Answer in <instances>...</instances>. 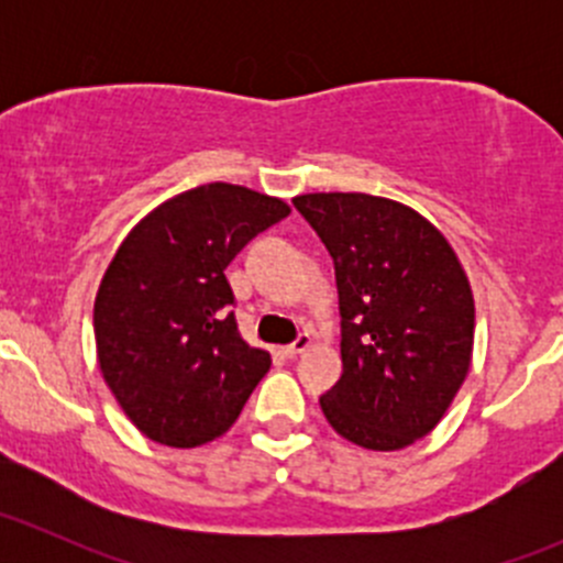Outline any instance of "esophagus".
Masks as SVG:
<instances>
[{"label": "esophagus", "instance_id": "esophagus-1", "mask_svg": "<svg viewBox=\"0 0 563 563\" xmlns=\"http://www.w3.org/2000/svg\"><path fill=\"white\" fill-rule=\"evenodd\" d=\"M310 345H313V338H310L308 332H302L297 340H294V343L283 345V354H286V356H297V354H302V351H308Z\"/></svg>", "mask_w": 563, "mask_h": 563}]
</instances>
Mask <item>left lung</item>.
Returning <instances> with one entry per match:
<instances>
[{
  "label": "left lung",
  "mask_w": 563,
  "mask_h": 563,
  "mask_svg": "<svg viewBox=\"0 0 563 563\" xmlns=\"http://www.w3.org/2000/svg\"><path fill=\"white\" fill-rule=\"evenodd\" d=\"M334 261L343 376L321 397L334 433L373 452L424 439L474 354V294L455 247L417 209L367 192L294 198Z\"/></svg>",
  "instance_id": "1"
}]
</instances>
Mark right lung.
<instances>
[{
	"instance_id": "add662e5",
	"label": "right lung",
	"mask_w": 563,
	"mask_h": 563,
	"mask_svg": "<svg viewBox=\"0 0 563 563\" xmlns=\"http://www.w3.org/2000/svg\"><path fill=\"white\" fill-rule=\"evenodd\" d=\"M283 198L209 181L168 198L130 229L95 297V345L124 417L163 446L223 435L272 365L229 310L225 266L269 225Z\"/></svg>"
}]
</instances>
